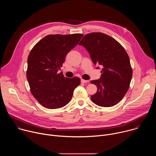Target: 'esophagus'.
<instances>
[{
    "instance_id": "obj_1",
    "label": "esophagus",
    "mask_w": 156,
    "mask_h": 156,
    "mask_svg": "<svg viewBox=\"0 0 156 156\" xmlns=\"http://www.w3.org/2000/svg\"><path fill=\"white\" fill-rule=\"evenodd\" d=\"M81 82L82 83H88V82H89V80H85L81 79Z\"/></svg>"
}]
</instances>
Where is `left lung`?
Here are the masks:
<instances>
[{"instance_id":"1","label":"left lung","mask_w":156,"mask_h":156,"mask_svg":"<svg viewBox=\"0 0 156 156\" xmlns=\"http://www.w3.org/2000/svg\"><path fill=\"white\" fill-rule=\"evenodd\" d=\"M79 45L86 48L94 65L102 66L101 78L91 81L98 87L92 101L101 107L116 105L127 93L133 75L126 51L115 39L102 33L86 34Z\"/></svg>"}]
</instances>
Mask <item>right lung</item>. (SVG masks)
<instances>
[{"mask_svg":"<svg viewBox=\"0 0 156 156\" xmlns=\"http://www.w3.org/2000/svg\"><path fill=\"white\" fill-rule=\"evenodd\" d=\"M82 34H50L40 40L28 57L27 78L34 98L44 107H64L71 100L80 78H68L58 71L65 58L83 37Z\"/></svg>","mask_w":156,"mask_h":156,"instance_id":"1","label":"right lung"}]
</instances>
